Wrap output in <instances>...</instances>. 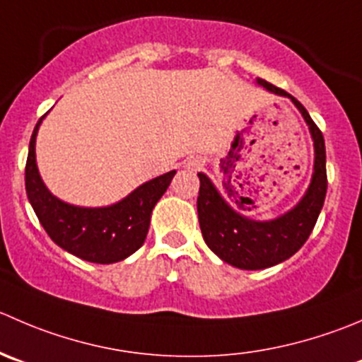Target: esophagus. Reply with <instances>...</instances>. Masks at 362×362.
<instances>
[{
  "label": "esophagus",
  "mask_w": 362,
  "mask_h": 362,
  "mask_svg": "<svg viewBox=\"0 0 362 362\" xmlns=\"http://www.w3.org/2000/svg\"><path fill=\"white\" fill-rule=\"evenodd\" d=\"M202 160L199 159H191V160H187V164H185V166L189 168V170H198V168H202Z\"/></svg>",
  "instance_id": "obj_1"
}]
</instances>
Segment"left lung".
<instances>
[{
  "instance_id": "8db88e82",
  "label": "left lung",
  "mask_w": 362,
  "mask_h": 362,
  "mask_svg": "<svg viewBox=\"0 0 362 362\" xmlns=\"http://www.w3.org/2000/svg\"><path fill=\"white\" fill-rule=\"evenodd\" d=\"M256 84L274 95L286 97L299 110L313 139L315 160L311 182L303 198L288 212L267 221L251 219L238 212L205 173H198V219L203 238L223 262L242 270L274 267L296 255L313 231L327 192L325 143L320 129L296 97L263 79H256Z\"/></svg>"
}]
</instances>
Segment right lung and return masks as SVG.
Here are the masks:
<instances>
[{
	"label": "right lung",
	"mask_w": 362,
	"mask_h": 362,
	"mask_svg": "<svg viewBox=\"0 0 362 362\" xmlns=\"http://www.w3.org/2000/svg\"><path fill=\"white\" fill-rule=\"evenodd\" d=\"M35 125L26 160V194L38 221L54 244L70 255L92 263H115L138 251L148 233L153 206L166 192L177 171L145 182L120 202L107 206H79L56 198L37 166L38 129Z\"/></svg>",
	"instance_id": "obj_1"
}]
</instances>
